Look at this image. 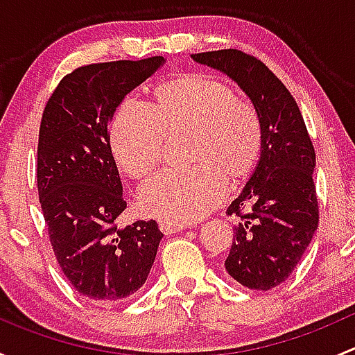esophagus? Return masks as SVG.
Instances as JSON below:
<instances>
[{
	"label": "esophagus",
	"mask_w": 355,
	"mask_h": 355,
	"mask_svg": "<svg viewBox=\"0 0 355 355\" xmlns=\"http://www.w3.org/2000/svg\"><path fill=\"white\" fill-rule=\"evenodd\" d=\"M159 228L163 234L166 235H171V234H177V232H182L185 230V225L182 223H170V221H159Z\"/></svg>",
	"instance_id": "1"
}]
</instances>
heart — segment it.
I'll return each instance as SVG.
<instances>
[{
	"label": "heart",
	"instance_id": "obj_1",
	"mask_svg": "<svg viewBox=\"0 0 355 355\" xmlns=\"http://www.w3.org/2000/svg\"><path fill=\"white\" fill-rule=\"evenodd\" d=\"M189 130V161L198 166L163 173L139 196L141 209L170 223H191L209 213L227 191L256 166L263 134L256 110L235 98L220 78L187 73L163 82L149 108L125 99L110 123V148L121 171L151 177L161 163L164 134Z\"/></svg>",
	"mask_w": 355,
	"mask_h": 355
}]
</instances>
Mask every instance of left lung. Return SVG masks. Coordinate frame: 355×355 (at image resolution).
I'll list each match as a JSON object with an SVG mask.
<instances>
[{"mask_svg":"<svg viewBox=\"0 0 355 355\" xmlns=\"http://www.w3.org/2000/svg\"><path fill=\"white\" fill-rule=\"evenodd\" d=\"M191 58L232 78L259 118V159L227 209L241 221L225 270L247 288H275L292 275L318 230L313 142L295 99L263 62L239 49Z\"/></svg>","mask_w":355,"mask_h":355,"instance_id":"obj_1","label":"left lung"}]
</instances>
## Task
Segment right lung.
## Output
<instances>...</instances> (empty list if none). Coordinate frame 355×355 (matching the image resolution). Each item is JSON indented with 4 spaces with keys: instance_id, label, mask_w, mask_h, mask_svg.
<instances>
[{
    "instance_id": "right-lung-1",
    "label": "right lung",
    "mask_w": 355,
    "mask_h": 355,
    "mask_svg": "<svg viewBox=\"0 0 355 355\" xmlns=\"http://www.w3.org/2000/svg\"><path fill=\"white\" fill-rule=\"evenodd\" d=\"M164 62L153 56L77 68L63 77L42 113L39 200L63 275L92 302H114L137 292L163 239L155 220L114 225L127 202L108 125L125 96Z\"/></svg>"
}]
</instances>
